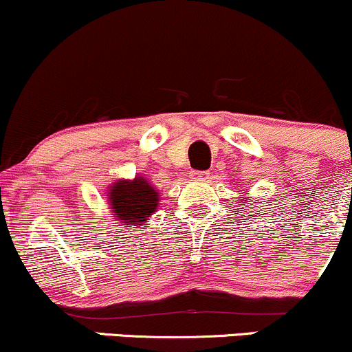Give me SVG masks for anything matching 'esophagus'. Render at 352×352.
I'll use <instances>...</instances> for the list:
<instances>
[{"instance_id": "34e87169", "label": "esophagus", "mask_w": 352, "mask_h": 352, "mask_svg": "<svg viewBox=\"0 0 352 352\" xmlns=\"http://www.w3.org/2000/svg\"><path fill=\"white\" fill-rule=\"evenodd\" d=\"M208 177V172H205V170H193L192 173H190V179H193V180H204V179H207Z\"/></svg>"}]
</instances>
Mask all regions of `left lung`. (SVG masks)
Returning <instances> with one entry per match:
<instances>
[{
  "instance_id": "left-lung-1",
  "label": "left lung",
  "mask_w": 352,
  "mask_h": 352,
  "mask_svg": "<svg viewBox=\"0 0 352 352\" xmlns=\"http://www.w3.org/2000/svg\"><path fill=\"white\" fill-rule=\"evenodd\" d=\"M240 199H241V204H243V205H246V200L243 199V197H240ZM250 200H252V197H250ZM254 201V200H253ZM250 207H252V205H250Z\"/></svg>"
}]
</instances>
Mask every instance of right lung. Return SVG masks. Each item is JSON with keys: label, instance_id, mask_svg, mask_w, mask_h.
I'll return each instance as SVG.
<instances>
[{"label": "right lung", "instance_id": "1", "mask_svg": "<svg viewBox=\"0 0 352 352\" xmlns=\"http://www.w3.org/2000/svg\"><path fill=\"white\" fill-rule=\"evenodd\" d=\"M107 197L120 228L140 227L159 207V192L142 175H137L134 180H117L109 188Z\"/></svg>", "mask_w": 352, "mask_h": 352}]
</instances>
